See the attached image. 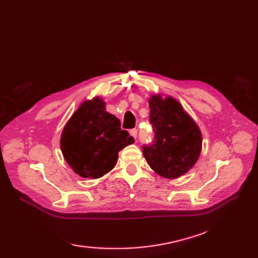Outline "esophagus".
<instances>
[{"label": "esophagus", "mask_w": 258, "mask_h": 258, "mask_svg": "<svg viewBox=\"0 0 258 258\" xmlns=\"http://www.w3.org/2000/svg\"><path fill=\"white\" fill-rule=\"evenodd\" d=\"M129 132H130V135H131L132 137H134L135 139H137V135H138V130H137L136 128H134V129H131V130H130Z\"/></svg>", "instance_id": "34e87169"}]
</instances>
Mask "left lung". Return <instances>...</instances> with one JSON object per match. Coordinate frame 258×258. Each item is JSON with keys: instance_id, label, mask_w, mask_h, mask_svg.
<instances>
[{"instance_id": "1", "label": "left lung", "mask_w": 258, "mask_h": 258, "mask_svg": "<svg viewBox=\"0 0 258 258\" xmlns=\"http://www.w3.org/2000/svg\"><path fill=\"white\" fill-rule=\"evenodd\" d=\"M150 122L154 141L143 145L148 165L159 175L175 178L185 174L199 158L202 138L198 126L176 100L150 99Z\"/></svg>"}]
</instances>
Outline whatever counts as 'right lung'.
Returning <instances> with one entry per match:
<instances>
[{
	"label": "right lung",
	"instance_id": "add662e5",
	"mask_svg": "<svg viewBox=\"0 0 258 258\" xmlns=\"http://www.w3.org/2000/svg\"><path fill=\"white\" fill-rule=\"evenodd\" d=\"M135 143L129 132L121 130L119 119L105 111L99 98L86 101L62 131L61 151L74 172L98 178L111 171L118 152Z\"/></svg>",
	"mask_w": 258,
	"mask_h": 258
}]
</instances>
